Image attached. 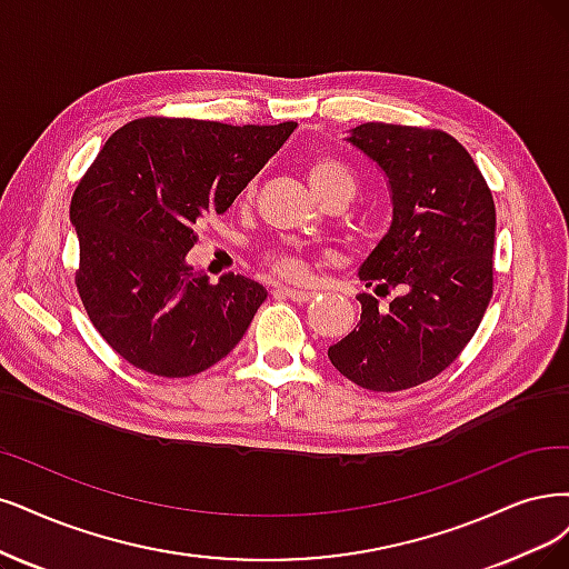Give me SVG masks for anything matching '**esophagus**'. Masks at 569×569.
<instances>
[{
	"instance_id": "obj_1",
	"label": "esophagus",
	"mask_w": 569,
	"mask_h": 569,
	"mask_svg": "<svg viewBox=\"0 0 569 569\" xmlns=\"http://www.w3.org/2000/svg\"><path fill=\"white\" fill-rule=\"evenodd\" d=\"M283 296L288 298V300H292V302H309V300H313V292L311 290H298V288H283L281 290Z\"/></svg>"
}]
</instances>
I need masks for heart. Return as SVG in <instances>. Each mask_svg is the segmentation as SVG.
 I'll return each instance as SVG.
<instances>
[{"mask_svg":"<svg viewBox=\"0 0 569 569\" xmlns=\"http://www.w3.org/2000/svg\"><path fill=\"white\" fill-rule=\"evenodd\" d=\"M307 178H309L311 189L319 197L328 194L330 189H338V187L353 189L351 171L342 161L332 159V157H317V159H313L307 168ZM248 194H250V187H248ZM262 258H264L267 267L271 271H277L279 277H283V279H305L307 277L305 262L298 256H292V252H288V250H267Z\"/></svg>","mask_w":569,"mask_h":569,"instance_id":"b5f03b06","label":"heart"}]
</instances>
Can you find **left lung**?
Returning a JSON list of instances; mask_svg holds the SVG:
<instances>
[{"instance_id":"1","label":"left lung","mask_w":569,"mask_h":569,"mask_svg":"<svg viewBox=\"0 0 569 569\" xmlns=\"http://www.w3.org/2000/svg\"><path fill=\"white\" fill-rule=\"evenodd\" d=\"M389 182L393 220L359 277L403 296L380 307L361 292V321L328 349L347 380L403 391L433 380L461 353L492 298L495 199L450 133L368 121L347 138Z\"/></svg>"}]
</instances>
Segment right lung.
Listing matches in <instances>:
<instances>
[{
  "label": "right lung",
  "instance_id": "obj_1",
  "mask_svg": "<svg viewBox=\"0 0 569 569\" xmlns=\"http://www.w3.org/2000/svg\"><path fill=\"white\" fill-rule=\"evenodd\" d=\"M296 126L144 117L102 144L70 203L74 283L91 323L123 361L189 377L241 342L267 290L239 273L210 283L184 256L197 222L224 213Z\"/></svg>",
  "mask_w": 569,
  "mask_h": 569
}]
</instances>
